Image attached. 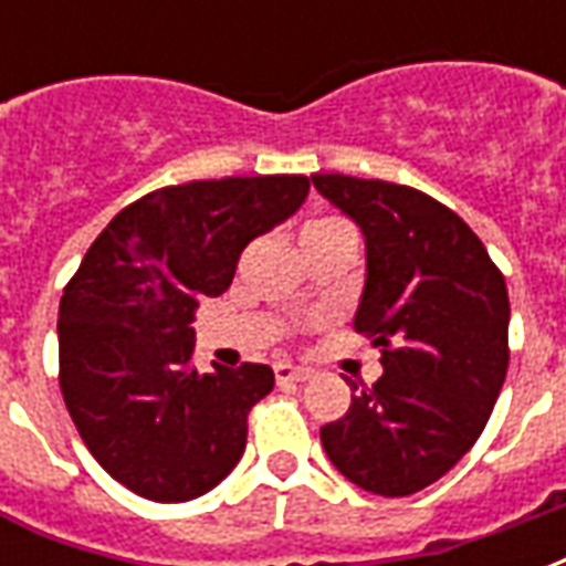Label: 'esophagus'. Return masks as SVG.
<instances>
[{
	"label": "esophagus",
	"instance_id": "34e87169",
	"mask_svg": "<svg viewBox=\"0 0 566 566\" xmlns=\"http://www.w3.org/2000/svg\"><path fill=\"white\" fill-rule=\"evenodd\" d=\"M272 369H275V381H279V385H291V381L312 379V373H308V369L294 367V364H284V360H279V364H275Z\"/></svg>",
	"mask_w": 566,
	"mask_h": 566
}]
</instances>
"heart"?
<instances>
[{
    "label": "heart",
    "instance_id": "1",
    "mask_svg": "<svg viewBox=\"0 0 566 566\" xmlns=\"http://www.w3.org/2000/svg\"><path fill=\"white\" fill-rule=\"evenodd\" d=\"M333 227H345V223H339V221H315V223H308L306 230H333Z\"/></svg>",
    "mask_w": 566,
    "mask_h": 566
}]
</instances>
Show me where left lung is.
<instances>
[{
    "label": "left lung",
    "instance_id": "8db88e82",
    "mask_svg": "<svg viewBox=\"0 0 566 566\" xmlns=\"http://www.w3.org/2000/svg\"><path fill=\"white\" fill-rule=\"evenodd\" d=\"M367 251L355 331L381 348V379L321 427L333 467L381 497L437 482L473 449L510 367V294L467 223L412 187L312 175Z\"/></svg>",
    "mask_w": 566,
    "mask_h": 566
}]
</instances>
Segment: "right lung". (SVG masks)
I'll list each match as a JSON object with an SVG mask.
<instances>
[{"mask_svg":"<svg viewBox=\"0 0 566 566\" xmlns=\"http://www.w3.org/2000/svg\"><path fill=\"white\" fill-rule=\"evenodd\" d=\"M308 197L303 175L163 187L117 211L60 300V388L84 446L133 494L185 503L223 482L266 364L190 367L199 300L233 282L242 248Z\"/></svg>","mask_w":566,"mask_h":566,"instance_id":"right-lung-1","label":"right lung"}]
</instances>
